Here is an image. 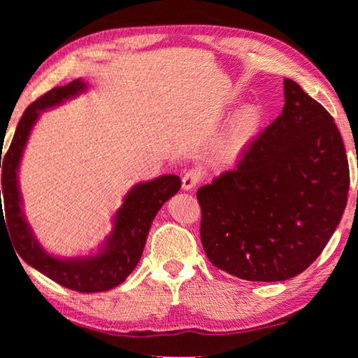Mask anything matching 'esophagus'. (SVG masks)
<instances>
[{"mask_svg": "<svg viewBox=\"0 0 358 358\" xmlns=\"http://www.w3.org/2000/svg\"><path fill=\"white\" fill-rule=\"evenodd\" d=\"M200 178L201 173L199 171H189L183 175V178H181V186H183L185 191H192V189L199 185Z\"/></svg>", "mask_w": 358, "mask_h": 358, "instance_id": "1", "label": "esophagus"}]
</instances>
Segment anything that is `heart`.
Instances as JSON below:
<instances>
[{
    "mask_svg": "<svg viewBox=\"0 0 358 358\" xmlns=\"http://www.w3.org/2000/svg\"><path fill=\"white\" fill-rule=\"evenodd\" d=\"M264 120V110L258 104L243 106L235 112L217 148V162L222 166L237 164L262 134Z\"/></svg>",
    "mask_w": 358,
    "mask_h": 358,
    "instance_id": "heart-1",
    "label": "heart"
}]
</instances>
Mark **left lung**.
<instances>
[{
    "label": "left lung",
    "instance_id": "left-lung-1",
    "mask_svg": "<svg viewBox=\"0 0 358 358\" xmlns=\"http://www.w3.org/2000/svg\"><path fill=\"white\" fill-rule=\"evenodd\" d=\"M283 85L281 115L237 169L196 192L204 252L249 281H285L309 268L348 201V157L334 118L295 81Z\"/></svg>",
    "mask_w": 358,
    "mask_h": 358
}]
</instances>
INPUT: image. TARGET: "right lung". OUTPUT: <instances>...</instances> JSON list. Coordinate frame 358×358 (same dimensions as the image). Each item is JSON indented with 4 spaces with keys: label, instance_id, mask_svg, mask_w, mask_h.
<instances>
[{
    "label": "right lung",
    "instance_id": "obj_1",
    "mask_svg": "<svg viewBox=\"0 0 358 358\" xmlns=\"http://www.w3.org/2000/svg\"><path fill=\"white\" fill-rule=\"evenodd\" d=\"M87 83L81 78L62 87H53L38 98L22 113L9 150L0 158V224L4 222L18 255L29 266L67 289L77 292H103L123 283L138 264L149 229L163 204L180 191L177 175H162L131 187L121 208L112 218V231L96 252L78 257H58L48 252L36 240L22 210L18 172L22 154L41 112L62 106L71 98L86 92ZM5 201L2 212L1 196Z\"/></svg>",
    "mask_w": 358,
    "mask_h": 358
}]
</instances>
